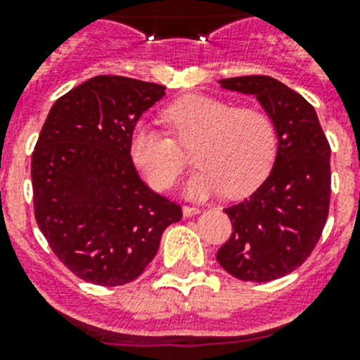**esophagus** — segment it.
<instances>
[{
    "label": "esophagus",
    "instance_id": "esophagus-1",
    "mask_svg": "<svg viewBox=\"0 0 360 360\" xmlns=\"http://www.w3.org/2000/svg\"><path fill=\"white\" fill-rule=\"evenodd\" d=\"M182 212H184V216H186V218H189V216H195V214H198V212H200V209H198V207H191V205H184Z\"/></svg>",
    "mask_w": 360,
    "mask_h": 360
}]
</instances>
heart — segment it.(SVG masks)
Listing matches in <instances>:
<instances>
[{
	"mask_svg": "<svg viewBox=\"0 0 360 360\" xmlns=\"http://www.w3.org/2000/svg\"><path fill=\"white\" fill-rule=\"evenodd\" d=\"M169 135L139 124L129 141L133 164L149 186L169 189L186 167L182 149H191L200 169L186 184L189 198L227 193L250 195L269 176L278 153L276 126L257 108H234L207 95H186L164 110Z\"/></svg>",
	"mask_w": 360,
	"mask_h": 360,
	"instance_id": "b5f03b06",
	"label": "heart"
}]
</instances>
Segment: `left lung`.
Here are the masks:
<instances>
[{"label":"left lung","mask_w":360,"mask_h":360,"mask_svg":"<svg viewBox=\"0 0 360 360\" xmlns=\"http://www.w3.org/2000/svg\"><path fill=\"white\" fill-rule=\"evenodd\" d=\"M254 95L276 126L278 155L269 178L243 202L224 209L232 234L216 259L241 281L265 283L303 265L330 207V144L307 98L269 75L219 81Z\"/></svg>","instance_id":"8db88e82"}]
</instances>
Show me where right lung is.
Instances as JSON below:
<instances>
[{"instance_id":"add662e5","label":"right lung","mask_w":360,"mask_h":360,"mask_svg":"<svg viewBox=\"0 0 360 360\" xmlns=\"http://www.w3.org/2000/svg\"><path fill=\"white\" fill-rule=\"evenodd\" d=\"M165 86L97 75L59 97L32 153L34 214L77 278L119 287L144 272L182 207L149 189L129 155L136 120Z\"/></svg>"}]
</instances>
